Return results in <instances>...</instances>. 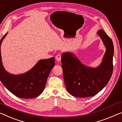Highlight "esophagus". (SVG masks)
<instances>
[{"label":"esophagus","mask_w":122,"mask_h":122,"mask_svg":"<svg viewBox=\"0 0 122 122\" xmlns=\"http://www.w3.org/2000/svg\"><path fill=\"white\" fill-rule=\"evenodd\" d=\"M61 57H62L61 54H58L56 56L55 59H56V60L57 61H61Z\"/></svg>","instance_id":"34e87169"}]
</instances>
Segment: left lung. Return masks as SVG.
Segmentation results:
<instances>
[{
	"mask_svg": "<svg viewBox=\"0 0 122 122\" xmlns=\"http://www.w3.org/2000/svg\"><path fill=\"white\" fill-rule=\"evenodd\" d=\"M97 34L106 48L102 63L97 68L84 66L71 53L62 55L61 67L66 87L69 93L74 97L95 96L107 85L112 74V41L103 30H99Z\"/></svg>",
	"mask_w": 122,
	"mask_h": 122,
	"instance_id": "8db88e82",
	"label": "left lung"
}]
</instances>
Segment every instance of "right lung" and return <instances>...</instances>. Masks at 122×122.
<instances>
[{"instance_id":"1","label":"right lung","mask_w":122,"mask_h":122,"mask_svg":"<svg viewBox=\"0 0 122 122\" xmlns=\"http://www.w3.org/2000/svg\"><path fill=\"white\" fill-rule=\"evenodd\" d=\"M5 34L0 41V80L5 87L19 98H34L43 91L47 78L55 66V58L41 60L31 70L24 74L13 75L6 71L2 65L0 46Z\"/></svg>"}]
</instances>
